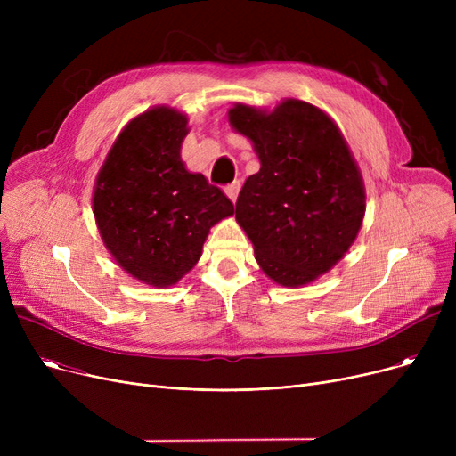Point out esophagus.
Instances as JSON below:
<instances>
[{"label": "esophagus", "instance_id": "obj_1", "mask_svg": "<svg viewBox=\"0 0 456 456\" xmlns=\"http://www.w3.org/2000/svg\"><path fill=\"white\" fill-rule=\"evenodd\" d=\"M240 181H234V183H231V184H227L225 186V194H227V198L234 203L236 201V198H238V191H240Z\"/></svg>", "mask_w": 456, "mask_h": 456}]
</instances>
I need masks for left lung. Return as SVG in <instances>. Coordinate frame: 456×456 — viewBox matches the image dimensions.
Returning a JSON list of instances; mask_svg holds the SVG:
<instances>
[{
    "label": "left lung",
    "instance_id": "1",
    "mask_svg": "<svg viewBox=\"0 0 456 456\" xmlns=\"http://www.w3.org/2000/svg\"><path fill=\"white\" fill-rule=\"evenodd\" d=\"M229 124L260 160L236 200V222L260 270L281 286L327 273L353 246L366 212L361 170L322 109L284 100L273 110L236 103Z\"/></svg>",
    "mask_w": 456,
    "mask_h": 456
}]
</instances>
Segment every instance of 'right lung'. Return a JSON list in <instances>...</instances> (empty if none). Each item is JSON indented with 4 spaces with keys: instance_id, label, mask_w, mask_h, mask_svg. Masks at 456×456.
I'll return each instance as SVG.
<instances>
[{
    "instance_id": "right-lung-1",
    "label": "right lung",
    "mask_w": 456,
    "mask_h": 456,
    "mask_svg": "<svg viewBox=\"0 0 456 456\" xmlns=\"http://www.w3.org/2000/svg\"><path fill=\"white\" fill-rule=\"evenodd\" d=\"M186 114L153 107L119 133L95 179L92 208L118 266L167 289L196 266L210 227L234 205L181 160Z\"/></svg>"
}]
</instances>
